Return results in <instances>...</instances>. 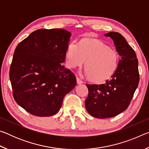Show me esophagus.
Here are the masks:
<instances>
[{
	"instance_id": "34e87169",
	"label": "esophagus",
	"mask_w": 149,
	"mask_h": 149,
	"mask_svg": "<svg viewBox=\"0 0 149 149\" xmlns=\"http://www.w3.org/2000/svg\"><path fill=\"white\" fill-rule=\"evenodd\" d=\"M77 84H83V81L80 79L79 77H77Z\"/></svg>"
}]
</instances>
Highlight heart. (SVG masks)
Segmentation results:
<instances>
[{"instance_id": "b5f03b06", "label": "heart", "mask_w": 149, "mask_h": 149, "mask_svg": "<svg viewBox=\"0 0 149 149\" xmlns=\"http://www.w3.org/2000/svg\"><path fill=\"white\" fill-rule=\"evenodd\" d=\"M70 68H84L87 77L93 82L101 84L115 74L119 65V54L115 50L100 41L83 39L79 44L70 42L66 50Z\"/></svg>"}]
</instances>
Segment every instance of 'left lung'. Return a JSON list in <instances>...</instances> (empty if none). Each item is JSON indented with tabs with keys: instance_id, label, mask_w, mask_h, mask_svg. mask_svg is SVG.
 Listing matches in <instances>:
<instances>
[{
	"instance_id": "obj_1",
	"label": "left lung",
	"mask_w": 149,
	"mask_h": 149,
	"mask_svg": "<svg viewBox=\"0 0 149 149\" xmlns=\"http://www.w3.org/2000/svg\"><path fill=\"white\" fill-rule=\"evenodd\" d=\"M104 35L114 41L121 58L116 72L104 84H86L89 95L85 108L90 115L100 119L116 116L127 109L139 82L134 50L119 33L109 32Z\"/></svg>"
}]
</instances>
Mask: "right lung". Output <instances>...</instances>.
Listing matches in <instances>:
<instances>
[{
	"label": "right lung",
	"mask_w": 149,
	"mask_h": 149,
	"mask_svg": "<svg viewBox=\"0 0 149 149\" xmlns=\"http://www.w3.org/2000/svg\"><path fill=\"white\" fill-rule=\"evenodd\" d=\"M70 37L65 29H40L17 45L10 80L14 100L30 114H56L65 95L76 85L74 73L62 64Z\"/></svg>",
	"instance_id": "right-lung-1"
}]
</instances>
